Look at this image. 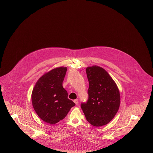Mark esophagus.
Instances as JSON below:
<instances>
[{
  "label": "esophagus",
  "mask_w": 153,
  "mask_h": 153,
  "mask_svg": "<svg viewBox=\"0 0 153 153\" xmlns=\"http://www.w3.org/2000/svg\"><path fill=\"white\" fill-rule=\"evenodd\" d=\"M73 102L77 105V104H78V99H75V100H74Z\"/></svg>",
  "instance_id": "esophagus-1"
}]
</instances>
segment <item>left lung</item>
Instances as JSON below:
<instances>
[{"instance_id": "left-lung-1", "label": "left lung", "mask_w": 153, "mask_h": 153, "mask_svg": "<svg viewBox=\"0 0 153 153\" xmlns=\"http://www.w3.org/2000/svg\"><path fill=\"white\" fill-rule=\"evenodd\" d=\"M89 86L88 99L81 107L86 119L92 125L100 127L108 123L119 108L120 99L116 83L108 72L100 66L86 69Z\"/></svg>"}]
</instances>
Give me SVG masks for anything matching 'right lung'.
<instances>
[{
  "mask_svg": "<svg viewBox=\"0 0 153 153\" xmlns=\"http://www.w3.org/2000/svg\"><path fill=\"white\" fill-rule=\"evenodd\" d=\"M66 71L67 68L63 66L52 69L40 77L33 88V108L38 116L48 123H58L75 105L62 87Z\"/></svg>",
  "mask_w": 153,
  "mask_h": 153,
  "instance_id": "obj_1",
  "label": "right lung"
}]
</instances>
